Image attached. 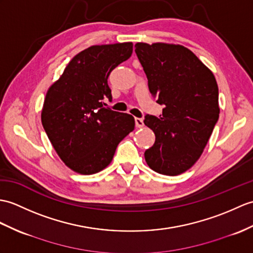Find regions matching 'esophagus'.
I'll use <instances>...</instances> for the list:
<instances>
[{
	"instance_id": "1",
	"label": "esophagus",
	"mask_w": 253,
	"mask_h": 253,
	"mask_svg": "<svg viewBox=\"0 0 253 253\" xmlns=\"http://www.w3.org/2000/svg\"><path fill=\"white\" fill-rule=\"evenodd\" d=\"M134 123H136V126H137L138 128H141V127L144 126L143 120H142V119H139V117H136V119H134Z\"/></svg>"
}]
</instances>
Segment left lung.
I'll return each instance as SVG.
<instances>
[{
    "instance_id": "left-lung-1",
    "label": "left lung",
    "mask_w": 253,
    "mask_h": 253,
    "mask_svg": "<svg viewBox=\"0 0 253 253\" xmlns=\"http://www.w3.org/2000/svg\"><path fill=\"white\" fill-rule=\"evenodd\" d=\"M138 59L156 102L160 117L146 114L144 124L155 133V143L144 152L154 171L177 175L201 157L219 120V89L213 73L181 45L137 43Z\"/></svg>"
}]
</instances>
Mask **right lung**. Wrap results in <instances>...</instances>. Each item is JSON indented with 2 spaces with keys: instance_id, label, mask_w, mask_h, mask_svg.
I'll return each instance as SVG.
<instances>
[{
  "instance_id": "right-lung-1",
  "label": "right lung",
  "mask_w": 253,
  "mask_h": 253,
  "mask_svg": "<svg viewBox=\"0 0 253 253\" xmlns=\"http://www.w3.org/2000/svg\"><path fill=\"white\" fill-rule=\"evenodd\" d=\"M131 54L130 42L88 47L47 90L42 125L57 154L75 172L101 171L134 129L132 115L105 108L103 102L112 100L110 73Z\"/></svg>"
}]
</instances>
